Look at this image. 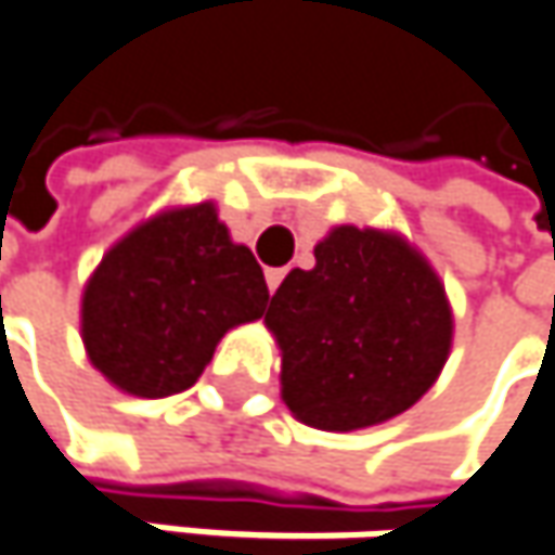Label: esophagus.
Wrapping results in <instances>:
<instances>
[{
    "instance_id": "34e87169",
    "label": "esophagus",
    "mask_w": 555,
    "mask_h": 555,
    "mask_svg": "<svg viewBox=\"0 0 555 555\" xmlns=\"http://www.w3.org/2000/svg\"><path fill=\"white\" fill-rule=\"evenodd\" d=\"M282 279H285V270H267V288L276 292L279 285H282Z\"/></svg>"
}]
</instances>
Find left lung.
Returning <instances> with one entry per match:
<instances>
[{
  "label": "left lung",
  "instance_id": "obj_1",
  "mask_svg": "<svg viewBox=\"0 0 555 555\" xmlns=\"http://www.w3.org/2000/svg\"><path fill=\"white\" fill-rule=\"evenodd\" d=\"M292 270L267 326L282 348V399L317 430H358L411 408L446 364L452 313L427 260L374 229L339 225Z\"/></svg>",
  "mask_w": 555,
  "mask_h": 555
}]
</instances>
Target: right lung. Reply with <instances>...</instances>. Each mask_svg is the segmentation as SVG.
<instances>
[{"label":"right lung","instance_id":"right-lung-1","mask_svg":"<svg viewBox=\"0 0 555 555\" xmlns=\"http://www.w3.org/2000/svg\"><path fill=\"white\" fill-rule=\"evenodd\" d=\"M270 288L212 204L150 219L103 257L83 288L93 367L118 389L166 399L197 383L225 330L263 317Z\"/></svg>","mask_w":555,"mask_h":555}]
</instances>
